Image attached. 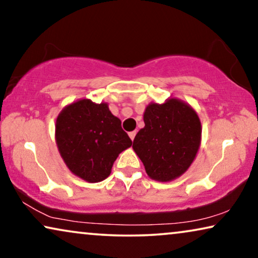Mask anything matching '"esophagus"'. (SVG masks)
<instances>
[{"label":"esophagus","mask_w":258,"mask_h":258,"mask_svg":"<svg viewBox=\"0 0 258 258\" xmlns=\"http://www.w3.org/2000/svg\"><path fill=\"white\" fill-rule=\"evenodd\" d=\"M135 136H136V132H130L129 133V137H130V139H132V141H134V139H135Z\"/></svg>","instance_id":"34e87169"}]
</instances>
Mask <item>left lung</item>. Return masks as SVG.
<instances>
[{
	"instance_id": "1",
	"label": "left lung",
	"mask_w": 258,
	"mask_h": 258,
	"mask_svg": "<svg viewBox=\"0 0 258 258\" xmlns=\"http://www.w3.org/2000/svg\"><path fill=\"white\" fill-rule=\"evenodd\" d=\"M144 128L137 133L133 149L151 179L170 182L188 170L201 146L202 126L191 105L170 97L151 102L143 114Z\"/></svg>"
}]
</instances>
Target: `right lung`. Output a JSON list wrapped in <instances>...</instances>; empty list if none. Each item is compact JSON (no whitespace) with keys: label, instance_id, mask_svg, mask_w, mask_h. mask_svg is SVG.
Segmentation results:
<instances>
[{"label":"right lung","instance_id":"right-lung-1","mask_svg":"<svg viewBox=\"0 0 258 258\" xmlns=\"http://www.w3.org/2000/svg\"><path fill=\"white\" fill-rule=\"evenodd\" d=\"M55 140L69 170L90 183L107 178L118 155L133 143L108 103L88 98L62 109L56 118Z\"/></svg>","mask_w":258,"mask_h":258}]
</instances>
